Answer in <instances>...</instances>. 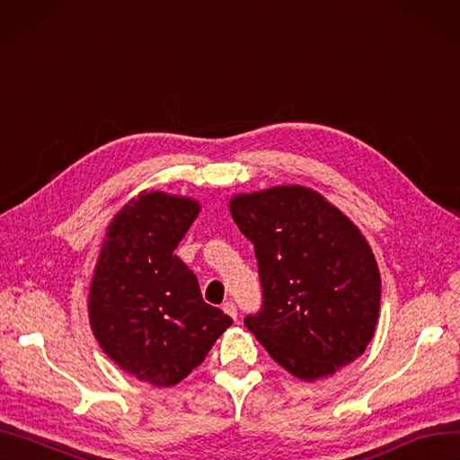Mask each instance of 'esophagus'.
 <instances>
[{"instance_id":"1","label":"esophagus","mask_w":460,"mask_h":460,"mask_svg":"<svg viewBox=\"0 0 460 460\" xmlns=\"http://www.w3.org/2000/svg\"><path fill=\"white\" fill-rule=\"evenodd\" d=\"M222 309H225V314L230 315L234 321H235V317H238V307H235L234 302H226L225 305H222Z\"/></svg>"}]
</instances>
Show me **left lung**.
<instances>
[{
  "label": "left lung",
  "mask_w": 460,
  "mask_h": 460,
  "mask_svg": "<svg viewBox=\"0 0 460 460\" xmlns=\"http://www.w3.org/2000/svg\"><path fill=\"white\" fill-rule=\"evenodd\" d=\"M253 243L263 305L243 319L288 374H337L374 339L381 277L364 234L317 191L277 185L230 199Z\"/></svg>",
  "instance_id": "1"
}]
</instances>
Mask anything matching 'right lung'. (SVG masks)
<instances>
[{
  "label": "right lung",
  "mask_w": 460,
  "mask_h": 460,
  "mask_svg": "<svg viewBox=\"0 0 460 460\" xmlns=\"http://www.w3.org/2000/svg\"><path fill=\"white\" fill-rule=\"evenodd\" d=\"M199 210L191 197L139 193L111 218L94 267V337L123 371L155 387L188 377L232 325L173 253Z\"/></svg>",
  "instance_id": "add662e5"
}]
</instances>
